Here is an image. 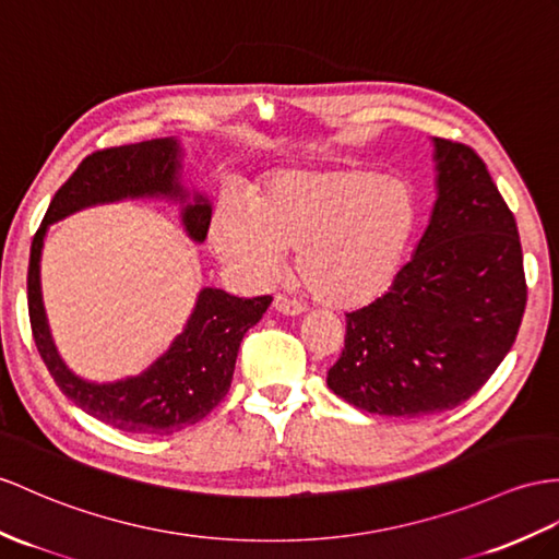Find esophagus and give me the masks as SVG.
Returning <instances> with one entry per match:
<instances>
[{
  "mask_svg": "<svg viewBox=\"0 0 559 559\" xmlns=\"http://www.w3.org/2000/svg\"><path fill=\"white\" fill-rule=\"evenodd\" d=\"M275 310H280L282 316H298V312L304 310V306L298 304V301H294V298H289V296H284V294H277L275 296Z\"/></svg>",
  "mask_w": 559,
  "mask_h": 559,
  "instance_id": "1",
  "label": "esophagus"
}]
</instances>
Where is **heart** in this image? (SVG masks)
I'll list each match as a JSON object with an SVG mask.
<instances>
[{"mask_svg": "<svg viewBox=\"0 0 559 559\" xmlns=\"http://www.w3.org/2000/svg\"><path fill=\"white\" fill-rule=\"evenodd\" d=\"M419 225L413 187L362 168L282 170L255 203L225 199L211 221L217 255L253 282L298 251V272L324 306L382 298L411 258Z\"/></svg>", "mask_w": 559, "mask_h": 559, "instance_id": "b5f03b06", "label": "heart"}]
</instances>
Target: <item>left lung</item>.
I'll use <instances>...</instances> for the list:
<instances>
[{"instance_id": "left-lung-1", "label": "left lung", "mask_w": 559, "mask_h": 559, "mask_svg": "<svg viewBox=\"0 0 559 559\" xmlns=\"http://www.w3.org/2000/svg\"><path fill=\"white\" fill-rule=\"evenodd\" d=\"M437 187L427 233L396 284L346 316L326 384L365 413L453 411L508 356L526 308L514 215L472 146L433 138Z\"/></svg>"}]
</instances>
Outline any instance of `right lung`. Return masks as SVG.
Masks as SVG:
<instances>
[{"label": "right lung", "instance_id": "right-lung-1", "mask_svg": "<svg viewBox=\"0 0 559 559\" xmlns=\"http://www.w3.org/2000/svg\"><path fill=\"white\" fill-rule=\"evenodd\" d=\"M180 146L175 140H148L138 144L108 146L83 158L75 173L53 194L43 225L33 237L28 263V316L39 358L45 360L53 382L87 415L104 425L144 437H166L197 425L225 399L233 384L235 362L243 334L263 318L272 296L237 298L223 289L206 287L199 294L192 318L175 338L168 353L140 377L116 384H92L66 370L51 344L39 294V253L47 227L92 203L134 197L185 199L177 182ZM187 235L203 241L211 225V206L194 197L182 211Z\"/></svg>", "mask_w": 559, "mask_h": 559}]
</instances>
